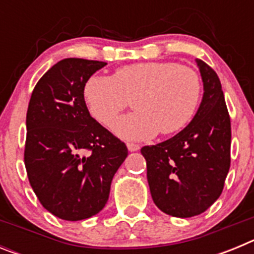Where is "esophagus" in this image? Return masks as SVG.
Here are the masks:
<instances>
[{
    "instance_id": "34e87169",
    "label": "esophagus",
    "mask_w": 254,
    "mask_h": 254,
    "mask_svg": "<svg viewBox=\"0 0 254 254\" xmlns=\"http://www.w3.org/2000/svg\"><path fill=\"white\" fill-rule=\"evenodd\" d=\"M127 147H128L129 151H138L140 150V145H137V143L128 142L127 143Z\"/></svg>"
}]
</instances>
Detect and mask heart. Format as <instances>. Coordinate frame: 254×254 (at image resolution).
I'll return each instance as SVG.
<instances>
[{
  "instance_id": "1",
  "label": "heart",
  "mask_w": 254,
  "mask_h": 254,
  "mask_svg": "<svg viewBox=\"0 0 254 254\" xmlns=\"http://www.w3.org/2000/svg\"><path fill=\"white\" fill-rule=\"evenodd\" d=\"M202 96V81L192 67L176 62H141L116 69L113 76L94 75L84 86L91 116L111 126L133 99V113L123 116L113 131L126 140L172 134L192 121Z\"/></svg>"
}]
</instances>
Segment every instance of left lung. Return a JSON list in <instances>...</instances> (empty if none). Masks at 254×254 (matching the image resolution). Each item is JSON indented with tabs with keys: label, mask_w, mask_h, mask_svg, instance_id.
Instances as JSON below:
<instances>
[{
	"label": "left lung",
	"mask_w": 254,
	"mask_h": 254,
	"mask_svg": "<svg viewBox=\"0 0 254 254\" xmlns=\"http://www.w3.org/2000/svg\"><path fill=\"white\" fill-rule=\"evenodd\" d=\"M203 98L193 120L174 137L143 146L155 205L176 217L202 214L220 197L230 168L232 127L216 72L197 60Z\"/></svg>",
	"instance_id": "8db88e82"
}]
</instances>
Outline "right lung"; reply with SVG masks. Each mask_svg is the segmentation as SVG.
I'll return each instance as SVG.
<instances>
[{
	"label": "right lung",
	"instance_id": "1",
	"mask_svg": "<svg viewBox=\"0 0 254 254\" xmlns=\"http://www.w3.org/2000/svg\"><path fill=\"white\" fill-rule=\"evenodd\" d=\"M105 62L66 58L35 85L26 113V173L39 202L68 221L89 219L109 198L128 155L125 142L96 122L84 99L87 78Z\"/></svg>",
	"mask_w": 254,
	"mask_h": 254
}]
</instances>
